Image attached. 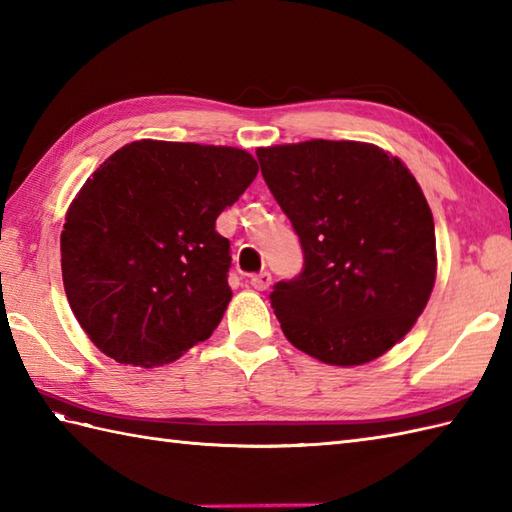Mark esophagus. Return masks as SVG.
<instances>
[{"label": "esophagus", "mask_w": 512, "mask_h": 512, "mask_svg": "<svg viewBox=\"0 0 512 512\" xmlns=\"http://www.w3.org/2000/svg\"><path fill=\"white\" fill-rule=\"evenodd\" d=\"M249 285H252L256 291H265L271 285V274L269 271H260V274L249 278Z\"/></svg>", "instance_id": "34e87169"}]
</instances>
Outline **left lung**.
<instances>
[{
	"label": "left lung",
	"mask_w": 512,
	"mask_h": 512,
	"mask_svg": "<svg viewBox=\"0 0 512 512\" xmlns=\"http://www.w3.org/2000/svg\"><path fill=\"white\" fill-rule=\"evenodd\" d=\"M260 170L304 249L271 306L289 342L363 366L412 331L436 282L434 217L399 157L355 140L260 146Z\"/></svg>",
	"instance_id": "obj_1"
}]
</instances>
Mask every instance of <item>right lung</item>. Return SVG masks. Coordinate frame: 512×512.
<instances>
[{
    "label": "right lung",
    "mask_w": 512,
    "mask_h": 512,
    "mask_svg": "<svg viewBox=\"0 0 512 512\" xmlns=\"http://www.w3.org/2000/svg\"><path fill=\"white\" fill-rule=\"evenodd\" d=\"M256 173L243 149L164 140L124 144L94 170L67 208L61 269L100 352L155 368L212 335L232 300L214 223Z\"/></svg>",
    "instance_id": "add662e5"
}]
</instances>
